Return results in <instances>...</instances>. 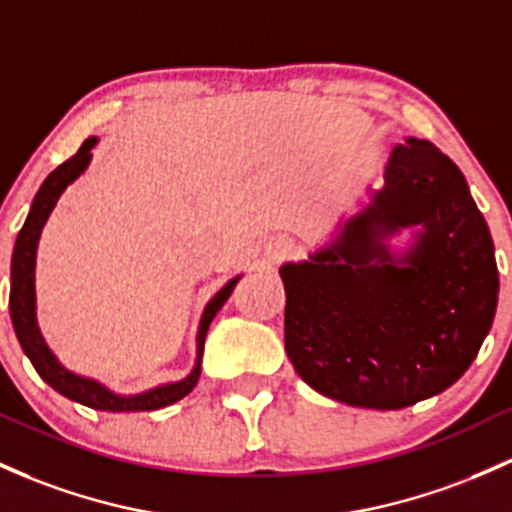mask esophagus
<instances>
[{
	"mask_svg": "<svg viewBox=\"0 0 512 512\" xmlns=\"http://www.w3.org/2000/svg\"><path fill=\"white\" fill-rule=\"evenodd\" d=\"M293 251H295L293 239L285 234L273 236L271 244H268V256H271V261H283V258H288Z\"/></svg>",
	"mask_w": 512,
	"mask_h": 512,
	"instance_id": "34e87169",
	"label": "esophagus"
}]
</instances>
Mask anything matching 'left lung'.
Returning a JSON list of instances; mask_svg holds the SVG:
<instances>
[{"label": "left lung", "mask_w": 512, "mask_h": 512, "mask_svg": "<svg viewBox=\"0 0 512 512\" xmlns=\"http://www.w3.org/2000/svg\"><path fill=\"white\" fill-rule=\"evenodd\" d=\"M420 223L395 259L382 239ZM285 351L339 403L400 410L447 390L476 359L498 305L493 239L461 170L430 141L390 153L386 185L310 261L285 263Z\"/></svg>", "instance_id": "left-lung-1"}]
</instances>
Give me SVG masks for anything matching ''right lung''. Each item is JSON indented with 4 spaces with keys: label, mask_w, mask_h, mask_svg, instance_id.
<instances>
[{
    "label": "right lung",
    "mask_w": 512,
    "mask_h": 512,
    "mask_svg": "<svg viewBox=\"0 0 512 512\" xmlns=\"http://www.w3.org/2000/svg\"><path fill=\"white\" fill-rule=\"evenodd\" d=\"M97 144L95 136L85 141L80 146V151L75 153L73 158H68L65 163L53 170L43 185L38 188L34 205H31L29 217H26L24 227H21L19 236H16L14 244V256H12V293H9V312H12L14 332L19 337L21 349L26 351V356L31 359V364L38 371V376L48 383L51 388H56L60 395L75 400V403L87 405L92 410H109V412H146V410H158L166 408V405L178 403L180 398L190 393L195 388L197 378H200L202 371V349H205V337L207 329H210V322L214 320L222 305L227 302L229 295H232L236 280H229L222 290H219L214 298L207 302L205 312H202L200 320V332H197V361L195 368L188 378L178 383H168V386H158L153 390H146L141 395H114L112 390L100 386L92 378L75 376L73 371L63 368L56 361V356L51 354L46 342H43L41 332H38L36 324V293H34V268H36V246L38 236H41L43 224H46L48 214H51L53 207H56L60 192L68 188L75 178L87 168L92 158V146Z\"/></svg>",
    "instance_id": "right-lung-1"
}]
</instances>
